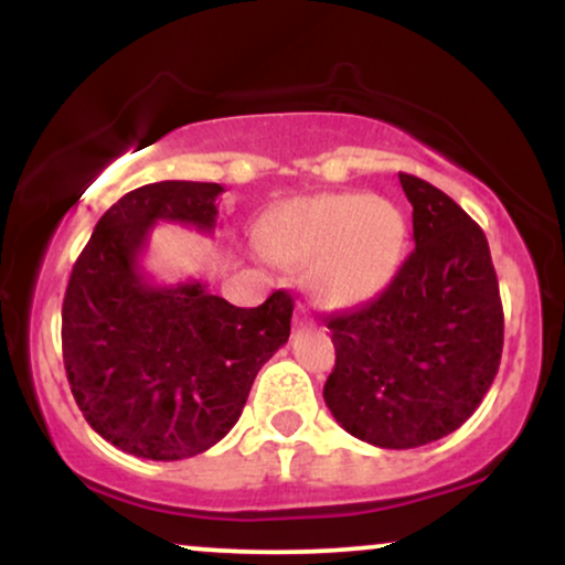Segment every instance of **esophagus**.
<instances>
[{
  "label": "esophagus",
  "instance_id": "1",
  "mask_svg": "<svg viewBox=\"0 0 565 565\" xmlns=\"http://www.w3.org/2000/svg\"><path fill=\"white\" fill-rule=\"evenodd\" d=\"M310 323H313V316H310L308 310H305L300 305V308H297V313H295V327L305 329V327H310Z\"/></svg>",
  "mask_w": 565,
  "mask_h": 565
}]
</instances>
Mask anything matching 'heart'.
Wrapping results in <instances>:
<instances>
[{
	"instance_id": "1",
	"label": "heart",
	"mask_w": 565,
	"mask_h": 565,
	"mask_svg": "<svg viewBox=\"0 0 565 565\" xmlns=\"http://www.w3.org/2000/svg\"><path fill=\"white\" fill-rule=\"evenodd\" d=\"M406 244L404 215L369 193H323L287 201L265 225L281 263L313 265L321 302L353 305L391 281Z\"/></svg>"
}]
</instances>
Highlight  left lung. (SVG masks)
I'll list each match as a JSON object with an SVG mask.
<instances>
[{"label": "left lung", "instance_id": "left-lung-1", "mask_svg": "<svg viewBox=\"0 0 565 565\" xmlns=\"http://www.w3.org/2000/svg\"><path fill=\"white\" fill-rule=\"evenodd\" d=\"M398 178L414 252L372 302L327 319L337 361L323 401L350 436L380 449L433 444L468 423L504 340L483 231L436 185Z\"/></svg>", "mask_w": 565, "mask_h": 565}]
</instances>
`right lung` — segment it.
I'll return each instance as SVG.
<instances>
[{"instance_id":"add662e5","label":"right lung","mask_w":565,"mask_h":565,"mask_svg":"<svg viewBox=\"0 0 565 565\" xmlns=\"http://www.w3.org/2000/svg\"><path fill=\"white\" fill-rule=\"evenodd\" d=\"M217 183L164 180L97 220L63 300V364L89 427L157 462L196 457L242 417L265 361L289 340V291L236 308L201 281L157 284L142 268L153 225H217Z\"/></svg>"}]
</instances>
